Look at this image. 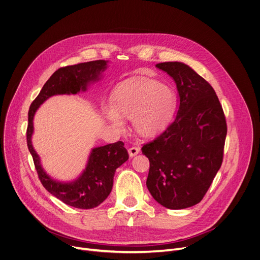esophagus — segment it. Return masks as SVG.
Segmentation results:
<instances>
[{"instance_id":"obj_1","label":"esophagus","mask_w":260,"mask_h":260,"mask_svg":"<svg viewBox=\"0 0 260 260\" xmlns=\"http://www.w3.org/2000/svg\"><path fill=\"white\" fill-rule=\"evenodd\" d=\"M139 151H140V148L137 146H132L128 148V154L131 155V157H135L136 154L139 153Z\"/></svg>"}]
</instances>
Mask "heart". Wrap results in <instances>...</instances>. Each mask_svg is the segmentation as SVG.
Here are the masks:
<instances>
[{"mask_svg":"<svg viewBox=\"0 0 260 260\" xmlns=\"http://www.w3.org/2000/svg\"><path fill=\"white\" fill-rule=\"evenodd\" d=\"M177 102V94L170 85L144 79L119 88L113 97V105L106 109L105 114L117 127H123L122 117L133 118L138 133L151 136L169 123Z\"/></svg>","mask_w":260,"mask_h":260,"instance_id":"heart-1","label":"heart"}]
</instances>
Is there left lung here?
<instances>
[{"mask_svg":"<svg viewBox=\"0 0 260 260\" xmlns=\"http://www.w3.org/2000/svg\"><path fill=\"white\" fill-rule=\"evenodd\" d=\"M174 78L180 98L176 119L141 148L149 160L146 186L168 209L199 204L221 166L227 123L211 84L179 61L155 64Z\"/></svg>","mask_w":260,"mask_h":260,"instance_id":"obj_1","label":"left lung"}]
</instances>
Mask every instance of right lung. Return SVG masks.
<instances>
[{
    "mask_svg": "<svg viewBox=\"0 0 260 260\" xmlns=\"http://www.w3.org/2000/svg\"><path fill=\"white\" fill-rule=\"evenodd\" d=\"M106 60H93L59 68L44 84L28 112L27 145L43 186L64 204L79 209H92L105 201L112 191L116 169L128 160L122 141L93 148L82 175L75 181L62 183L51 179L43 169L39 154L34 150L31 137L33 117L42 103L49 97L59 94H77L85 91L90 82L101 78L107 69Z\"/></svg>",
    "mask_w": 260,
    "mask_h": 260,
    "instance_id": "right-lung-1",
    "label": "right lung"
}]
</instances>
